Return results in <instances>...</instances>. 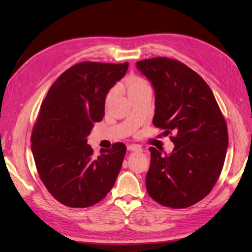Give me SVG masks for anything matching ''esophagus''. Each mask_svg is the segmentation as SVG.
<instances>
[{
    "label": "esophagus",
    "instance_id": "obj_1",
    "mask_svg": "<svg viewBox=\"0 0 252 252\" xmlns=\"http://www.w3.org/2000/svg\"><path fill=\"white\" fill-rule=\"evenodd\" d=\"M127 150L130 152H139V151H141V147L138 145H135V144H131V145L127 146Z\"/></svg>",
    "mask_w": 252,
    "mask_h": 252
}]
</instances>
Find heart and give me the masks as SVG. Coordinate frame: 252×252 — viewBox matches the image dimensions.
Returning a JSON list of instances; mask_svg holds the SVG:
<instances>
[{
    "instance_id": "obj_1",
    "label": "heart",
    "mask_w": 252,
    "mask_h": 252,
    "mask_svg": "<svg viewBox=\"0 0 252 252\" xmlns=\"http://www.w3.org/2000/svg\"><path fill=\"white\" fill-rule=\"evenodd\" d=\"M123 87L126 90L127 94L129 96V95H131L133 94H136L138 92H141V91L145 90V88H149L150 85L143 78L137 77V76H132V77L128 78L125 81ZM113 94H114V91H112V92H110L108 94V95H107V102L112 98Z\"/></svg>"
}]
</instances>
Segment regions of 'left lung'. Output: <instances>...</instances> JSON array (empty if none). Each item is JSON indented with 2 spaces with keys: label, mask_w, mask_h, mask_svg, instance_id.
Returning <instances> with one entry per match:
<instances>
[{
  "label": "left lung",
  "mask_w": 252,
  "mask_h": 252,
  "mask_svg": "<svg viewBox=\"0 0 252 252\" xmlns=\"http://www.w3.org/2000/svg\"><path fill=\"white\" fill-rule=\"evenodd\" d=\"M136 68L155 91L154 125L176 133L171 154L150 147L146 190L161 205L188 208L219 179L229 143L226 121L208 83L183 63L160 57L138 61Z\"/></svg>",
  "instance_id": "1"
}]
</instances>
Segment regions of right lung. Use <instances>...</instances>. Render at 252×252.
Returning a JSON list of instances; mask_svg holds the SVG:
<instances>
[{"label": "right lung", "mask_w": 252, "mask_h": 252, "mask_svg": "<svg viewBox=\"0 0 252 252\" xmlns=\"http://www.w3.org/2000/svg\"><path fill=\"white\" fill-rule=\"evenodd\" d=\"M128 62H82L66 70L43 99L32 134V152L40 180L70 208H87L105 197L119 174L126 146L117 142L94 158L87 144L94 122L105 116L111 88Z\"/></svg>", "instance_id": "add662e5"}]
</instances>
